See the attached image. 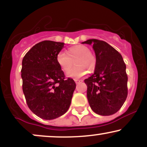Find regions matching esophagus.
Instances as JSON below:
<instances>
[{"mask_svg": "<svg viewBox=\"0 0 147 147\" xmlns=\"http://www.w3.org/2000/svg\"><path fill=\"white\" fill-rule=\"evenodd\" d=\"M75 82L76 84H79L82 83V80H79V79H75Z\"/></svg>", "mask_w": 147, "mask_h": 147, "instance_id": "34e87169", "label": "esophagus"}]
</instances>
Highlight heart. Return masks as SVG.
<instances>
[{
  "mask_svg": "<svg viewBox=\"0 0 147 147\" xmlns=\"http://www.w3.org/2000/svg\"><path fill=\"white\" fill-rule=\"evenodd\" d=\"M76 59V65H77L70 71L68 70L71 66V59ZM57 62L63 71L67 72L68 77L78 78L85 75L87 70H93L96 65V58L95 55L90 52L88 47L83 45H77L70 47L67 50V53L64 52H59L57 55Z\"/></svg>",
  "mask_w": 147,
  "mask_h": 147,
  "instance_id": "1",
  "label": "heart"
}]
</instances>
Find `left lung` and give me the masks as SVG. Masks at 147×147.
I'll list each match as a JSON object with an SVG mask.
<instances>
[{"instance_id": "8db88e82", "label": "left lung", "mask_w": 147, "mask_h": 147, "mask_svg": "<svg viewBox=\"0 0 147 147\" xmlns=\"http://www.w3.org/2000/svg\"><path fill=\"white\" fill-rule=\"evenodd\" d=\"M95 51L94 73L84 80L87 98L92 111L100 115H111L121 109L127 97L128 77L122 55L105 41L89 39Z\"/></svg>"}]
</instances>
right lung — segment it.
<instances>
[{
  "label": "right lung",
  "mask_w": 147,
  "mask_h": 147,
  "mask_svg": "<svg viewBox=\"0 0 147 147\" xmlns=\"http://www.w3.org/2000/svg\"><path fill=\"white\" fill-rule=\"evenodd\" d=\"M64 43L44 41L37 43L22 61L23 91L29 109L43 119H54L67 112L76 84L65 79L57 62Z\"/></svg>",
  "instance_id": "add662e5"
}]
</instances>
